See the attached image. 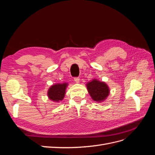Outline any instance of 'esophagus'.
Returning <instances> with one entry per match:
<instances>
[{
  "label": "esophagus",
  "mask_w": 155,
  "mask_h": 155,
  "mask_svg": "<svg viewBox=\"0 0 155 155\" xmlns=\"http://www.w3.org/2000/svg\"><path fill=\"white\" fill-rule=\"evenodd\" d=\"M79 79H79V77H76V78H74V81H75V82H76V83H79V81H80V80H79Z\"/></svg>",
  "instance_id": "esophagus-1"
}]
</instances>
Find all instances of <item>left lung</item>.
Instances as JSON below:
<instances>
[{
  "instance_id": "1",
  "label": "left lung",
  "mask_w": 155,
  "mask_h": 155,
  "mask_svg": "<svg viewBox=\"0 0 155 155\" xmlns=\"http://www.w3.org/2000/svg\"><path fill=\"white\" fill-rule=\"evenodd\" d=\"M87 85L89 94L94 101H101L104 100L109 95V89L105 83L94 79L89 82Z\"/></svg>"
}]
</instances>
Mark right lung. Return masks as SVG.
I'll use <instances>...</instances> for the list:
<instances>
[{"label": "right lung", "instance_id": "add662e5", "mask_svg": "<svg viewBox=\"0 0 155 155\" xmlns=\"http://www.w3.org/2000/svg\"><path fill=\"white\" fill-rule=\"evenodd\" d=\"M67 84H56L55 85L51 87L48 92V96L50 100L59 101L62 100L65 94Z\"/></svg>", "mask_w": 155, "mask_h": 155}]
</instances>
